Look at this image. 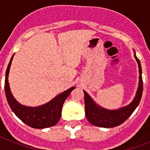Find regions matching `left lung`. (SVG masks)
Masks as SVG:
<instances>
[{"mask_svg":"<svg viewBox=\"0 0 150 150\" xmlns=\"http://www.w3.org/2000/svg\"><path fill=\"white\" fill-rule=\"evenodd\" d=\"M134 55L138 64L139 83L134 98L131 103L117 110H108L97 104L95 100L86 91L85 95V111L86 116L91 124L101 128H113L122 124L132 114L140 101L143 94L142 69L140 60L136 56L135 51Z\"/></svg>","mask_w":150,"mask_h":150,"instance_id":"1","label":"left lung"}]
</instances>
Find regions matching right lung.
<instances>
[{
  "instance_id": "1",
  "label": "right lung",
  "mask_w": 150,
  "mask_h": 150,
  "mask_svg": "<svg viewBox=\"0 0 150 150\" xmlns=\"http://www.w3.org/2000/svg\"><path fill=\"white\" fill-rule=\"evenodd\" d=\"M13 56L14 55H13L7 66L4 84L6 100L10 108L18 119H20L23 122L31 128H45L54 126L60 120L64 102L65 101L70 93L75 88V87H71L61 94H59L50 101L43 105L34 107L22 105L19 104L13 97L8 81Z\"/></svg>"
}]
</instances>
